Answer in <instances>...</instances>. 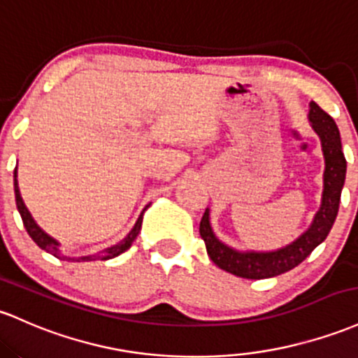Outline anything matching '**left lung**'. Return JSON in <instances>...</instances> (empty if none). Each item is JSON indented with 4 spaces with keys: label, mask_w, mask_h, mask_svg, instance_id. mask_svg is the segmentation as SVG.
Wrapping results in <instances>:
<instances>
[{
    "label": "left lung",
    "mask_w": 358,
    "mask_h": 358,
    "mask_svg": "<svg viewBox=\"0 0 358 358\" xmlns=\"http://www.w3.org/2000/svg\"><path fill=\"white\" fill-rule=\"evenodd\" d=\"M309 122L314 132L320 136L324 156L323 199H321L320 210L314 215L311 227L296 241L280 250L238 251L219 241L210 227L209 209H206L199 227L200 236L206 243L207 255L219 268L236 277L253 278V280L277 277L296 268L329 234L338 214L341 188H343L345 175H347V161L341 151L340 132L335 120L314 101L309 103Z\"/></svg>",
    "instance_id": "8db88e82"
}]
</instances>
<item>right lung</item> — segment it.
Wrapping results in <instances>:
<instances>
[{"label": "right lung", "mask_w": 358, "mask_h": 358, "mask_svg": "<svg viewBox=\"0 0 358 358\" xmlns=\"http://www.w3.org/2000/svg\"><path fill=\"white\" fill-rule=\"evenodd\" d=\"M15 199H17V207H18L20 215H22L23 226H25V229H27V233H29V236L35 241V245H37L38 248H42L44 251H47V253L54 255V257L59 258V260H66V262H95V260H110V258L119 257L120 253H124V251H127L129 248H131L132 243H134V239L137 238V234H139L141 224H143V214H141L139 219H137V222L134 224V227H132V229H131V233H129L127 236L122 239V241L117 243V245L110 246V248H105L103 251H100V253H96V255H88V257L71 258V257H66V255L61 253V250H59V243L56 241V239L50 238L49 234L44 233V231H42L41 227L37 226V222L34 221L32 215H30L29 209H27L25 203H23L22 195H20L17 171H15Z\"/></svg>", "instance_id": "add662e5"}]
</instances>
